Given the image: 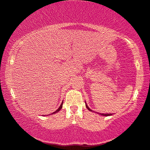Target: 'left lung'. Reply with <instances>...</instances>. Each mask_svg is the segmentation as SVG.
I'll use <instances>...</instances> for the list:
<instances>
[{"label": "left lung", "instance_id": "obj_1", "mask_svg": "<svg viewBox=\"0 0 150 150\" xmlns=\"http://www.w3.org/2000/svg\"><path fill=\"white\" fill-rule=\"evenodd\" d=\"M86 107H87V109L88 110H91V109H90V108H89V107H88V106L87 105V104H86ZM102 115H104V116H109V115H111L112 114H104V113H102V114H101Z\"/></svg>", "mask_w": 150, "mask_h": 150}]
</instances>
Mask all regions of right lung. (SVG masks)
Here are the masks:
<instances>
[{
    "instance_id": "obj_1",
    "label": "right lung",
    "mask_w": 150,
    "mask_h": 150,
    "mask_svg": "<svg viewBox=\"0 0 150 150\" xmlns=\"http://www.w3.org/2000/svg\"><path fill=\"white\" fill-rule=\"evenodd\" d=\"M62 105H63V102H62V103H61V106H59V108H58V109H57V110H56V111H54V112H52V114L56 113V112H59V110H60L61 109V108H62Z\"/></svg>"
}]
</instances>
